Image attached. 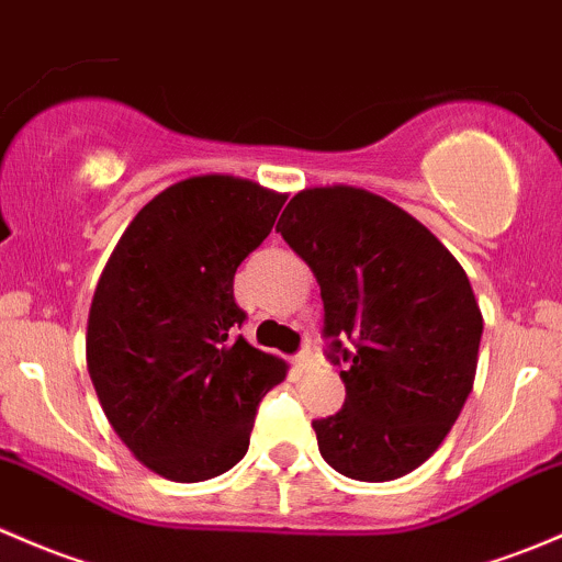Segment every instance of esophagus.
I'll list each match as a JSON object with an SVG mask.
<instances>
[{"label":"esophagus","instance_id":"esophagus-1","mask_svg":"<svg viewBox=\"0 0 562 562\" xmlns=\"http://www.w3.org/2000/svg\"><path fill=\"white\" fill-rule=\"evenodd\" d=\"M296 366L301 371H312L317 366V358H315V352L312 350H301L299 356H296Z\"/></svg>","mask_w":562,"mask_h":562}]
</instances>
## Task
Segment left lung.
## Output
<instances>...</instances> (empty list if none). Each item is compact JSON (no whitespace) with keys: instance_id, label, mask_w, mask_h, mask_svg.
Masks as SVG:
<instances>
[{"instance_id":"8db88e82","label":"left lung","mask_w":562,"mask_h":562,"mask_svg":"<svg viewBox=\"0 0 562 562\" xmlns=\"http://www.w3.org/2000/svg\"><path fill=\"white\" fill-rule=\"evenodd\" d=\"M277 232L317 277L330 358L347 363L345 406L312 423L321 454L358 482L409 474L474 387L482 310L463 266L417 217L352 186L299 191Z\"/></svg>"}]
</instances>
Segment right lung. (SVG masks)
<instances>
[{
	"mask_svg": "<svg viewBox=\"0 0 562 562\" xmlns=\"http://www.w3.org/2000/svg\"><path fill=\"white\" fill-rule=\"evenodd\" d=\"M232 175H199L150 199L93 291L86 360L104 415L134 458L172 482H204L245 458L258 401L288 363L236 328V266L285 204Z\"/></svg>",
	"mask_w": 562,
	"mask_h": 562,
	"instance_id": "1",
	"label": "right lung"
}]
</instances>
